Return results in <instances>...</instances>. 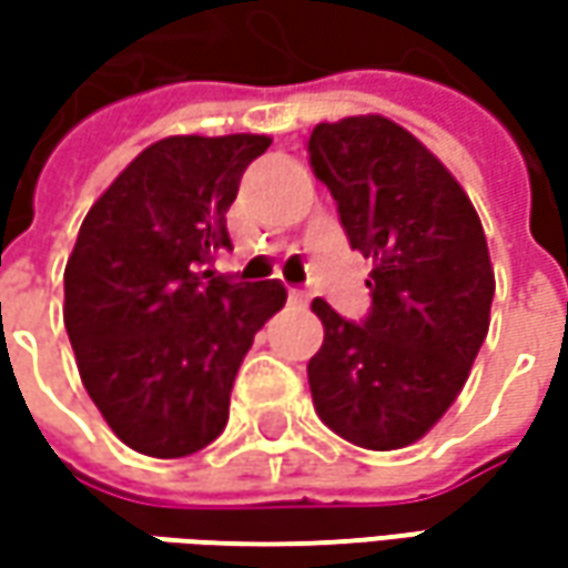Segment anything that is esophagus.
I'll return each instance as SVG.
<instances>
[{
    "label": "esophagus",
    "mask_w": 568,
    "mask_h": 568,
    "mask_svg": "<svg viewBox=\"0 0 568 568\" xmlns=\"http://www.w3.org/2000/svg\"><path fill=\"white\" fill-rule=\"evenodd\" d=\"M287 300H291V306H306V303H310V294H306V291H291Z\"/></svg>",
    "instance_id": "obj_1"
}]
</instances>
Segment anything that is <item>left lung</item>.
Wrapping results in <instances>:
<instances>
[{
    "label": "left lung",
    "mask_w": 568,
    "mask_h": 568,
    "mask_svg": "<svg viewBox=\"0 0 568 568\" xmlns=\"http://www.w3.org/2000/svg\"><path fill=\"white\" fill-rule=\"evenodd\" d=\"M310 161L351 246L373 262L363 325L313 300L325 328L306 366L313 404L354 446H414L462 395L490 332L496 277L480 217L448 166L379 113L318 122Z\"/></svg>",
    "instance_id": "obj_1"
}]
</instances>
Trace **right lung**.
I'll use <instances>...</instances> for the list:
<instances>
[{
	"label": "right lung",
	"instance_id": "add662e5",
	"mask_svg": "<svg viewBox=\"0 0 568 568\" xmlns=\"http://www.w3.org/2000/svg\"><path fill=\"white\" fill-rule=\"evenodd\" d=\"M268 135H170L106 186L65 262V332L81 382L122 443L183 458L227 426L255 332L287 303L277 281L227 284V207Z\"/></svg>",
	"mask_w": 568,
	"mask_h": 568
}]
</instances>
